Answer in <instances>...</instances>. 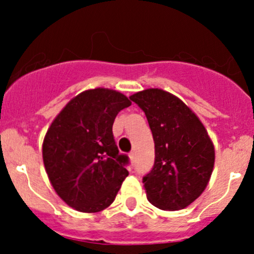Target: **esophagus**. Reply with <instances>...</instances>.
<instances>
[{
	"instance_id": "obj_1",
	"label": "esophagus",
	"mask_w": 254,
	"mask_h": 254,
	"mask_svg": "<svg viewBox=\"0 0 254 254\" xmlns=\"http://www.w3.org/2000/svg\"><path fill=\"white\" fill-rule=\"evenodd\" d=\"M129 157H130V161H131V163H132V162H134V157H135V153H134V152H130Z\"/></svg>"
}]
</instances>
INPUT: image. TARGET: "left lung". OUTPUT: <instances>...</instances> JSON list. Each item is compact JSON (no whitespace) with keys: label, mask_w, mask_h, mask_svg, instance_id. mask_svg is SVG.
Masks as SVG:
<instances>
[{"label":"left lung","mask_w":254,"mask_h":254,"mask_svg":"<svg viewBox=\"0 0 254 254\" xmlns=\"http://www.w3.org/2000/svg\"><path fill=\"white\" fill-rule=\"evenodd\" d=\"M130 99L145 112L155 141V165L142 179L147 200L168 211L184 209L209 183L214 143L198 115L175 94L148 88Z\"/></svg>","instance_id":"8db88e82"}]
</instances>
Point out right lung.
I'll return each mask as SVG.
<instances>
[{
  "label": "right lung",
  "mask_w": 254,
  "mask_h": 254,
  "mask_svg": "<svg viewBox=\"0 0 254 254\" xmlns=\"http://www.w3.org/2000/svg\"><path fill=\"white\" fill-rule=\"evenodd\" d=\"M131 102L109 88L87 89L73 97L49 127L43 161L51 186L68 206L98 212L114 201L129 172L120 155L113 123Z\"/></svg>",
  "instance_id": "1"
}]
</instances>
